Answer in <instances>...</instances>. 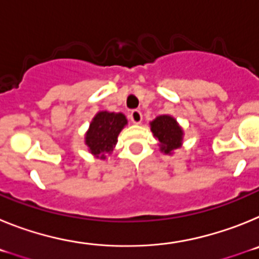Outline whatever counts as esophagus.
Wrapping results in <instances>:
<instances>
[{
	"mask_svg": "<svg viewBox=\"0 0 259 259\" xmlns=\"http://www.w3.org/2000/svg\"><path fill=\"white\" fill-rule=\"evenodd\" d=\"M130 119L131 122L135 123V124H139L143 120V114H141L140 110H132L131 114H130Z\"/></svg>",
	"mask_w": 259,
	"mask_h": 259,
	"instance_id": "34e87169",
	"label": "esophagus"
}]
</instances>
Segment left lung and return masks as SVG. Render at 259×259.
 <instances>
[{
	"label": "left lung",
	"instance_id": "8db88e82",
	"mask_svg": "<svg viewBox=\"0 0 259 259\" xmlns=\"http://www.w3.org/2000/svg\"><path fill=\"white\" fill-rule=\"evenodd\" d=\"M150 125L153 135L161 144V150L170 153L171 150L179 148L182 144L183 131L175 119L168 115H161L155 118Z\"/></svg>",
	"mask_w": 259,
	"mask_h": 259
}]
</instances>
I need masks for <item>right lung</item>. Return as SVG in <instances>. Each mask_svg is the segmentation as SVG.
Here are the masks:
<instances>
[{
	"label": "right lung",
	"mask_w": 259,
	"mask_h": 259,
	"mask_svg": "<svg viewBox=\"0 0 259 259\" xmlns=\"http://www.w3.org/2000/svg\"><path fill=\"white\" fill-rule=\"evenodd\" d=\"M127 124L123 114L101 111L93 118L89 131L87 132L85 144L96 157L104 159L106 154L113 152L119 132Z\"/></svg>",
	"instance_id": "add662e5"
}]
</instances>
